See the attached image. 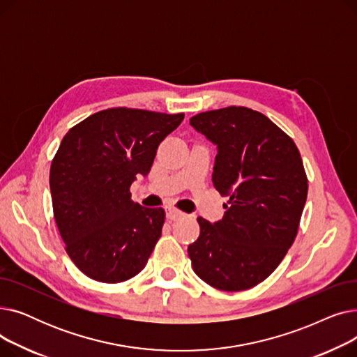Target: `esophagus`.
I'll return each instance as SVG.
<instances>
[{
    "label": "esophagus",
    "mask_w": 357,
    "mask_h": 357,
    "mask_svg": "<svg viewBox=\"0 0 357 357\" xmlns=\"http://www.w3.org/2000/svg\"><path fill=\"white\" fill-rule=\"evenodd\" d=\"M183 215H185V213L179 211V210L175 208V207H167V208H166V218H167V220L175 221V220L182 218Z\"/></svg>",
    "instance_id": "obj_1"
}]
</instances>
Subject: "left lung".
Segmentation results:
<instances>
[{"label": "left lung", "mask_w": 357, "mask_h": 357, "mask_svg": "<svg viewBox=\"0 0 357 357\" xmlns=\"http://www.w3.org/2000/svg\"><path fill=\"white\" fill-rule=\"evenodd\" d=\"M190 124L217 146L213 183L230 198L221 220L197 218L192 269L221 291L253 288L295 240L308 191L301 155L282 130L246 107L201 112Z\"/></svg>", "instance_id": "left-lung-1"}]
</instances>
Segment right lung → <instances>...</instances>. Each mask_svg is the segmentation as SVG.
I'll list each match as a JSON object with an SVG mask.
<instances>
[{
    "mask_svg": "<svg viewBox=\"0 0 357 357\" xmlns=\"http://www.w3.org/2000/svg\"><path fill=\"white\" fill-rule=\"evenodd\" d=\"M183 114L111 108L89 116L63 137L50 167L53 214L66 252L88 278L117 284L147 264L165 222L128 192L147 176L160 142Z\"/></svg>",
    "mask_w": 357,
    "mask_h": 357,
    "instance_id": "add662e5",
    "label": "right lung"
}]
</instances>
